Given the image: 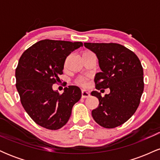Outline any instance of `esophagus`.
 <instances>
[{"mask_svg": "<svg viewBox=\"0 0 160 160\" xmlns=\"http://www.w3.org/2000/svg\"><path fill=\"white\" fill-rule=\"evenodd\" d=\"M81 95H82V98H89V92H88L86 90H84V89H82V92H81Z\"/></svg>", "mask_w": 160, "mask_h": 160, "instance_id": "1", "label": "esophagus"}]
</instances>
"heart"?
I'll return each instance as SVG.
<instances>
[{
	"mask_svg": "<svg viewBox=\"0 0 160 160\" xmlns=\"http://www.w3.org/2000/svg\"><path fill=\"white\" fill-rule=\"evenodd\" d=\"M86 78L81 77V78H78V80H77V83L80 84V85L85 86L86 85Z\"/></svg>",
	"mask_w": 160,
	"mask_h": 160,
	"instance_id": "1",
	"label": "heart"
}]
</instances>
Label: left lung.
I'll list each match as a JSON object with an SVG mask.
<instances>
[{"label":"left lung","mask_w":160,"mask_h":160,"mask_svg":"<svg viewBox=\"0 0 160 160\" xmlns=\"http://www.w3.org/2000/svg\"><path fill=\"white\" fill-rule=\"evenodd\" d=\"M84 46L96 55L102 70L95 74V88H109L111 91L104 97L98 92H92L91 95L99 101L92 116L102 127H117L135 113L140 104L144 91L140 60L133 52L118 43H84Z\"/></svg>","instance_id":"left-lung-1"}]
</instances>
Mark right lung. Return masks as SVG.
Segmentation results:
<instances>
[{"instance_id": "obj_1", "label": "right lung", "mask_w": 160, "mask_h": 160, "mask_svg": "<svg viewBox=\"0 0 160 160\" xmlns=\"http://www.w3.org/2000/svg\"><path fill=\"white\" fill-rule=\"evenodd\" d=\"M82 42L43 40L26 49L16 69V89L21 103L37 124L51 130L67 123L73 106L81 98L76 86L65 87L62 94L52 89V84L62 74L66 58Z\"/></svg>"}]
</instances>
